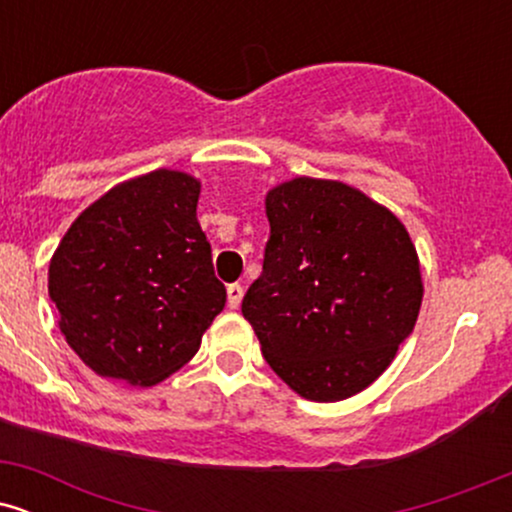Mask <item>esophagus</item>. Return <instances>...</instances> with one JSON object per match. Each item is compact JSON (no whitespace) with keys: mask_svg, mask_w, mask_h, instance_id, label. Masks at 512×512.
Listing matches in <instances>:
<instances>
[{"mask_svg":"<svg viewBox=\"0 0 512 512\" xmlns=\"http://www.w3.org/2000/svg\"><path fill=\"white\" fill-rule=\"evenodd\" d=\"M226 293H228V308H240V301H243V286L240 284H231L226 289Z\"/></svg>","mask_w":512,"mask_h":512,"instance_id":"obj_1","label":"esophagus"}]
</instances>
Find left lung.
I'll return each instance as SVG.
<instances>
[{
	"instance_id": "left-lung-1",
	"label": "left lung",
	"mask_w": 512,
	"mask_h": 512,
	"mask_svg": "<svg viewBox=\"0 0 512 512\" xmlns=\"http://www.w3.org/2000/svg\"><path fill=\"white\" fill-rule=\"evenodd\" d=\"M269 240L243 315L291 390L339 402L378 380L419 317L424 284L407 228L337 180L267 192Z\"/></svg>"
}]
</instances>
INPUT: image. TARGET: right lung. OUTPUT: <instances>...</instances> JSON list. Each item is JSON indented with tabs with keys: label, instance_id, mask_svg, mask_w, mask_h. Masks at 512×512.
I'll list each match as a JSON object with an SVG mask.
<instances>
[{
	"label": "right lung",
	"instance_id": "add662e5",
	"mask_svg": "<svg viewBox=\"0 0 512 512\" xmlns=\"http://www.w3.org/2000/svg\"><path fill=\"white\" fill-rule=\"evenodd\" d=\"M197 199L199 180L158 168L115 185L64 233L48 291L93 373L151 387L197 354L226 305Z\"/></svg>",
	"mask_w": 512,
	"mask_h": 512
}]
</instances>
